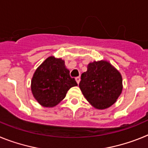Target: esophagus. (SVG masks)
I'll return each mask as SVG.
<instances>
[{
	"label": "esophagus",
	"instance_id": "1",
	"mask_svg": "<svg viewBox=\"0 0 148 148\" xmlns=\"http://www.w3.org/2000/svg\"><path fill=\"white\" fill-rule=\"evenodd\" d=\"M75 81H76L77 84H79V82H80V77H76L75 78Z\"/></svg>",
	"mask_w": 148,
	"mask_h": 148
}]
</instances>
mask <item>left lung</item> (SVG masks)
Listing matches in <instances>:
<instances>
[{"label": "left lung", "mask_w": 148, "mask_h": 148, "mask_svg": "<svg viewBox=\"0 0 148 148\" xmlns=\"http://www.w3.org/2000/svg\"><path fill=\"white\" fill-rule=\"evenodd\" d=\"M81 79L79 87L84 96L96 109L110 108L122 91L121 74L107 61L90 63Z\"/></svg>", "instance_id": "obj_1"}]
</instances>
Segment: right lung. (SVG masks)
I'll return each instance as SVG.
<instances>
[{
  "instance_id": "1",
  "label": "right lung",
  "mask_w": 148,
  "mask_h": 148,
  "mask_svg": "<svg viewBox=\"0 0 148 148\" xmlns=\"http://www.w3.org/2000/svg\"><path fill=\"white\" fill-rule=\"evenodd\" d=\"M64 61L50 56L37 68L31 82L34 98L40 105L52 108L64 99L67 91L77 86Z\"/></svg>"
}]
</instances>
